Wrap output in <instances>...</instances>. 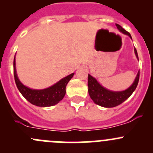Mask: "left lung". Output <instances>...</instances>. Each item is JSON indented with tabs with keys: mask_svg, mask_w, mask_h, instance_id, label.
<instances>
[{
	"mask_svg": "<svg viewBox=\"0 0 153 153\" xmlns=\"http://www.w3.org/2000/svg\"><path fill=\"white\" fill-rule=\"evenodd\" d=\"M120 32L125 35L130 37L132 39L131 35L128 32H126L124 28L121 27L119 24H115ZM135 54L136 55V58L138 59V53L137 50L135 48ZM140 72L138 71L137 74L135 79L132 84L129 86L128 89L124 91H120V92H115V91H111L109 89H106L104 86H102L97 81V80L92 76H91L89 74H88V92L90 96L91 99L94 101L98 105L103 106V107H115L118 106L119 104H122L124 101H126L129 96L132 94V92L135 91L138 86V81H139Z\"/></svg>",
	"mask_w": 153,
	"mask_h": 153,
	"instance_id": "obj_1",
	"label": "left lung"
}]
</instances>
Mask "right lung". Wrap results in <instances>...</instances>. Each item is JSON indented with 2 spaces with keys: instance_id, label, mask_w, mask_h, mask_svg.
Returning a JSON list of instances; mask_svg holds the SVG:
<instances>
[{
  "instance_id": "add662e5",
  "label": "right lung",
  "mask_w": 153,
  "mask_h": 153,
  "mask_svg": "<svg viewBox=\"0 0 153 153\" xmlns=\"http://www.w3.org/2000/svg\"><path fill=\"white\" fill-rule=\"evenodd\" d=\"M14 77L18 90L23 96L33 105L47 107L55 105L64 98L66 94V86L73 77L74 73L70 74L50 87L44 89H32L24 86L18 79L15 68V56L14 58Z\"/></svg>"
}]
</instances>
